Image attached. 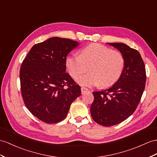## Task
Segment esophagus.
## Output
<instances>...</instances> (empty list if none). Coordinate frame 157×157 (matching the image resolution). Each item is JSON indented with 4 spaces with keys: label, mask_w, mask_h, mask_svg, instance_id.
Masks as SVG:
<instances>
[{
    "label": "esophagus",
    "mask_w": 157,
    "mask_h": 157,
    "mask_svg": "<svg viewBox=\"0 0 157 157\" xmlns=\"http://www.w3.org/2000/svg\"><path fill=\"white\" fill-rule=\"evenodd\" d=\"M88 91H89V89H86V88H85V87H84V86H81V93H82V94L85 93Z\"/></svg>",
    "instance_id": "34e87169"
}]
</instances>
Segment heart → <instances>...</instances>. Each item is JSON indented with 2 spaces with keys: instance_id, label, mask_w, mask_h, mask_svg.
Wrapping results in <instances>:
<instances>
[{
  "instance_id": "1",
  "label": "heart",
  "mask_w": 157,
  "mask_h": 157,
  "mask_svg": "<svg viewBox=\"0 0 157 157\" xmlns=\"http://www.w3.org/2000/svg\"><path fill=\"white\" fill-rule=\"evenodd\" d=\"M124 59L120 52L100 44H91L82 48L79 55H70L66 66L72 78H76L89 67L90 72L76 81L86 86L109 87L113 85L123 72Z\"/></svg>"
}]
</instances>
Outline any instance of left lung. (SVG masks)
Wrapping results in <instances>:
<instances>
[{
  "instance_id": "8db88e82",
  "label": "left lung",
  "mask_w": 157,
  "mask_h": 157,
  "mask_svg": "<svg viewBox=\"0 0 157 157\" xmlns=\"http://www.w3.org/2000/svg\"><path fill=\"white\" fill-rule=\"evenodd\" d=\"M109 44L119 50L124 56V65L119 79L111 88L93 93L91 117L105 127L119 124L135 111L147 78L144 63L138 51L123 43Z\"/></svg>"
}]
</instances>
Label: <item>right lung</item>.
I'll return each mask as SVG.
<instances>
[{
	"label": "right lung",
	"instance_id": "add662e5",
	"mask_svg": "<svg viewBox=\"0 0 157 157\" xmlns=\"http://www.w3.org/2000/svg\"><path fill=\"white\" fill-rule=\"evenodd\" d=\"M78 43L50 38L34 44L22 63L21 90L26 108L46 123L64 120L71 103L81 94V87L66 72L68 53Z\"/></svg>",
	"mask_w": 157,
	"mask_h": 157
}]
</instances>
